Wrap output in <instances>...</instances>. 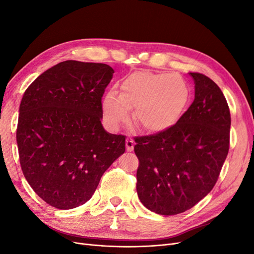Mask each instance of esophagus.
<instances>
[{"label":"esophagus","instance_id":"1","mask_svg":"<svg viewBox=\"0 0 254 254\" xmlns=\"http://www.w3.org/2000/svg\"><path fill=\"white\" fill-rule=\"evenodd\" d=\"M133 146H134V142L132 139H128L126 140V149L127 151H132L133 150Z\"/></svg>","mask_w":254,"mask_h":254}]
</instances>
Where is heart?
Masks as SVG:
<instances>
[{"mask_svg":"<svg viewBox=\"0 0 254 254\" xmlns=\"http://www.w3.org/2000/svg\"><path fill=\"white\" fill-rule=\"evenodd\" d=\"M190 98L188 83L179 75L134 72L122 80L120 94L109 91L103 97L104 121L117 129L134 108L133 120L145 131L164 132L180 121Z\"/></svg>","mask_w":254,"mask_h":254,"instance_id":"obj_1","label":"heart"}]
</instances>
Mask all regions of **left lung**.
Segmentation results:
<instances>
[{
    "mask_svg": "<svg viewBox=\"0 0 254 254\" xmlns=\"http://www.w3.org/2000/svg\"><path fill=\"white\" fill-rule=\"evenodd\" d=\"M190 75L195 98L180 121L164 132L134 139L137 196L166 216L190 210L210 193L229 151L231 117L224 93L205 75Z\"/></svg>",
    "mask_w": 254,
    "mask_h": 254,
    "instance_id": "left-lung-1",
    "label": "left lung"
}]
</instances>
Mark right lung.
<instances>
[{
	"label": "right lung",
	"mask_w": 254,
	"mask_h": 254,
	"mask_svg": "<svg viewBox=\"0 0 254 254\" xmlns=\"http://www.w3.org/2000/svg\"><path fill=\"white\" fill-rule=\"evenodd\" d=\"M113 73L105 64L66 60L38 76L23 95L17 129L22 172L56 209L86 203L125 152L126 136L102 125V97Z\"/></svg>",
	"instance_id": "right-lung-1"
}]
</instances>
